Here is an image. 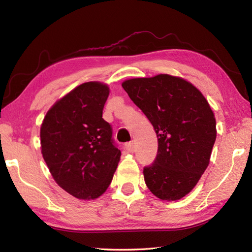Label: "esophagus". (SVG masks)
<instances>
[{"label":"esophagus","mask_w":252,"mask_h":252,"mask_svg":"<svg viewBox=\"0 0 252 252\" xmlns=\"http://www.w3.org/2000/svg\"><path fill=\"white\" fill-rule=\"evenodd\" d=\"M125 149H126V152L132 153L133 151H134V143H133V142L126 143V144H125Z\"/></svg>","instance_id":"34e87169"}]
</instances>
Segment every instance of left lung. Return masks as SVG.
Wrapping results in <instances>:
<instances>
[{
	"mask_svg": "<svg viewBox=\"0 0 252 252\" xmlns=\"http://www.w3.org/2000/svg\"><path fill=\"white\" fill-rule=\"evenodd\" d=\"M122 88L154 126L158 152L144 167V180L155 196L178 200L194 189L215 145V115L194 85L169 74L126 80Z\"/></svg>",
	"mask_w": 252,
	"mask_h": 252,
	"instance_id": "left-lung-1",
	"label": "left lung"
}]
</instances>
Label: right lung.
<instances>
[{
	"label": "right lung",
	"mask_w": 252,
	"mask_h": 252,
	"mask_svg": "<svg viewBox=\"0 0 252 252\" xmlns=\"http://www.w3.org/2000/svg\"><path fill=\"white\" fill-rule=\"evenodd\" d=\"M107 85L87 82L47 111L41 126L42 155L56 183L79 199H95L108 189L121 152L103 119Z\"/></svg>",
	"instance_id": "1"
}]
</instances>
